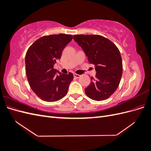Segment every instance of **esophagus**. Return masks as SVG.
<instances>
[{"label":"esophagus","mask_w":151,"mask_h":151,"mask_svg":"<svg viewBox=\"0 0 151 151\" xmlns=\"http://www.w3.org/2000/svg\"><path fill=\"white\" fill-rule=\"evenodd\" d=\"M74 77H76V78H77V79H78L81 77V76L79 74H74Z\"/></svg>","instance_id":"obj_1"}]
</instances>
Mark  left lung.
I'll return each instance as SVG.
<instances>
[{
    "instance_id": "1",
    "label": "left lung",
    "mask_w": 151,
    "mask_h": 151,
    "mask_svg": "<svg viewBox=\"0 0 151 151\" xmlns=\"http://www.w3.org/2000/svg\"><path fill=\"white\" fill-rule=\"evenodd\" d=\"M83 50L88 61L95 66L96 78L85 89L89 98L103 101L115 93L122 75V61L119 50L110 40L97 35H76L73 36Z\"/></svg>"
}]
</instances>
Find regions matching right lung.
Instances as JSON below:
<instances>
[{"label": "right lung", "mask_w": 151, "mask_h": 151, "mask_svg": "<svg viewBox=\"0 0 151 151\" xmlns=\"http://www.w3.org/2000/svg\"><path fill=\"white\" fill-rule=\"evenodd\" d=\"M72 40L71 35L45 36L37 40L27 51L26 72L33 92L43 101H58L67 93L74 76L71 72L62 74L54 69L63 50Z\"/></svg>", "instance_id": "obj_1"}]
</instances>
